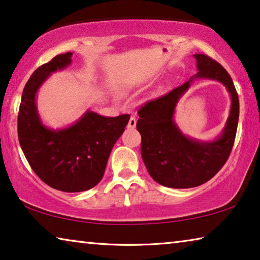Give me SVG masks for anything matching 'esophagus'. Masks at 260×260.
Returning a JSON list of instances; mask_svg holds the SVG:
<instances>
[{
  "label": "esophagus",
  "mask_w": 260,
  "mask_h": 260,
  "mask_svg": "<svg viewBox=\"0 0 260 260\" xmlns=\"http://www.w3.org/2000/svg\"><path fill=\"white\" fill-rule=\"evenodd\" d=\"M135 126H137V119H135V117H131L127 127H128L129 129H133V128H135Z\"/></svg>",
  "instance_id": "esophagus-1"
}]
</instances>
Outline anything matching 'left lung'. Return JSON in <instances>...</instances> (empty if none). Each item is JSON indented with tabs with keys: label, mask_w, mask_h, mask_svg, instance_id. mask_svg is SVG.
<instances>
[{
	"label": "left lung",
	"mask_w": 260,
	"mask_h": 260,
	"mask_svg": "<svg viewBox=\"0 0 260 260\" xmlns=\"http://www.w3.org/2000/svg\"><path fill=\"white\" fill-rule=\"evenodd\" d=\"M198 73L166 96L148 102L139 110L137 128L141 134V155L151 178L163 186L189 188L208 182L224 166L236 137L240 103L232 77L215 60L194 54ZM197 78H208L223 84L232 104L226 125L212 142L185 136L173 117L176 103Z\"/></svg>",
	"instance_id": "1"
}]
</instances>
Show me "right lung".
Masks as SVG:
<instances>
[{"label": "right lung", "mask_w": 260, "mask_h": 260, "mask_svg": "<svg viewBox=\"0 0 260 260\" xmlns=\"http://www.w3.org/2000/svg\"><path fill=\"white\" fill-rule=\"evenodd\" d=\"M72 52L56 55L31 75L20 101L18 140L32 170L44 183L62 192H82L101 182L129 115L104 117L86 110L67 127L54 129L45 125L37 108V93L53 73L72 64Z\"/></svg>", "instance_id": "1"}]
</instances>
